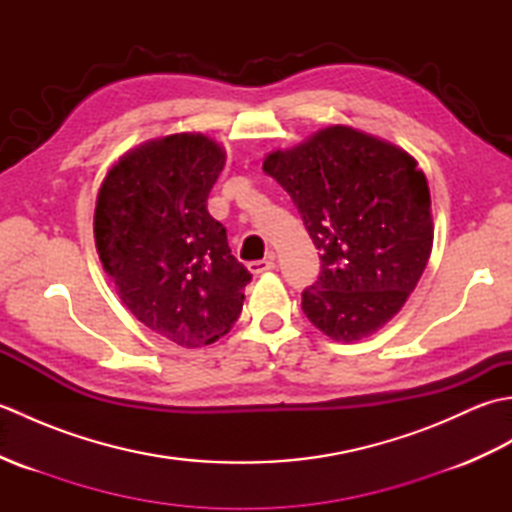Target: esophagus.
<instances>
[{"label":"esophagus","mask_w":512,"mask_h":512,"mask_svg":"<svg viewBox=\"0 0 512 512\" xmlns=\"http://www.w3.org/2000/svg\"><path fill=\"white\" fill-rule=\"evenodd\" d=\"M273 268H275V259L273 257L257 259V262H250L248 264V270L253 275H264V273H268V270H273Z\"/></svg>","instance_id":"1"}]
</instances>
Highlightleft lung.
Wrapping results in <instances>:
<instances>
[{
  "instance_id": "8db88e82",
  "label": "left lung",
  "mask_w": 512,
  "mask_h": 512,
  "mask_svg": "<svg viewBox=\"0 0 512 512\" xmlns=\"http://www.w3.org/2000/svg\"><path fill=\"white\" fill-rule=\"evenodd\" d=\"M295 202L321 275L301 292L314 328L352 343L398 314L433 246L431 195L418 162L400 147L332 125L264 160Z\"/></svg>"
}]
</instances>
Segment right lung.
<instances>
[{"label": "right lung", "instance_id": "1", "mask_svg": "<svg viewBox=\"0 0 512 512\" xmlns=\"http://www.w3.org/2000/svg\"><path fill=\"white\" fill-rule=\"evenodd\" d=\"M224 162V149L204 134L156 138L118 158L96 198L105 273L140 323L182 347L211 345L231 330L250 281L206 209Z\"/></svg>", "mask_w": 512, "mask_h": 512}]
</instances>
